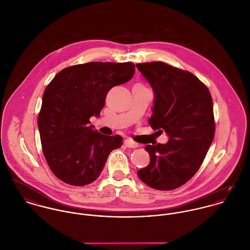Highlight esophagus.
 <instances>
[{
	"mask_svg": "<svg viewBox=\"0 0 250 250\" xmlns=\"http://www.w3.org/2000/svg\"><path fill=\"white\" fill-rule=\"evenodd\" d=\"M125 145L127 147V148H138V144L136 142H134L133 140H131L130 138H127L125 140Z\"/></svg>",
	"mask_w": 250,
	"mask_h": 250,
	"instance_id": "esophagus-1",
	"label": "esophagus"
}]
</instances>
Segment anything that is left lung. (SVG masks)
<instances>
[{"label":"left lung","instance_id":"1","mask_svg":"<svg viewBox=\"0 0 250 250\" xmlns=\"http://www.w3.org/2000/svg\"><path fill=\"white\" fill-rule=\"evenodd\" d=\"M136 67L154 94L150 126L169 138L166 144L145 147L150 164L137 175L154 189L172 190L194 176L212 143L215 125L211 96L188 71L162 62L137 63Z\"/></svg>","mask_w":250,"mask_h":250}]
</instances>
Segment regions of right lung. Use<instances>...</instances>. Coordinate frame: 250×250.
I'll return each instance as SVG.
<instances>
[{"label":"right lung","instance_id":"right-lung-1","mask_svg":"<svg viewBox=\"0 0 250 250\" xmlns=\"http://www.w3.org/2000/svg\"><path fill=\"white\" fill-rule=\"evenodd\" d=\"M134 63L91 62L61 70L46 87L38 125L43 154L53 174L65 184L83 187L95 182L110 152L123 144L120 135L94 129L106 95L129 81Z\"/></svg>","mask_w":250,"mask_h":250}]
</instances>
